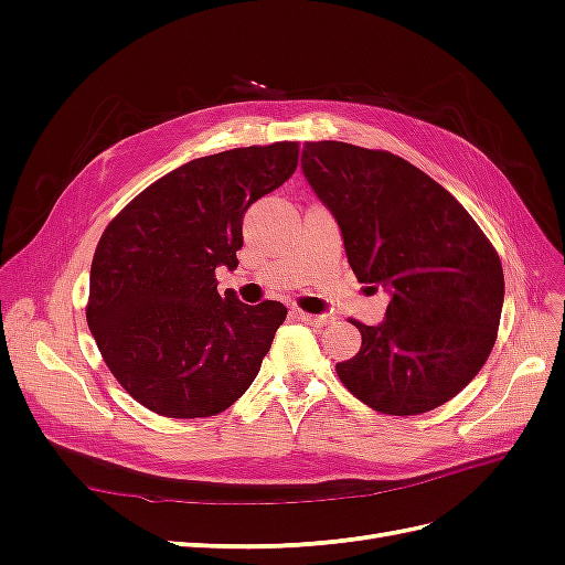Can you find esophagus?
I'll return each mask as SVG.
<instances>
[{
	"label": "esophagus",
	"mask_w": 565,
	"mask_h": 565,
	"mask_svg": "<svg viewBox=\"0 0 565 565\" xmlns=\"http://www.w3.org/2000/svg\"><path fill=\"white\" fill-rule=\"evenodd\" d=\"M292 316L303 320V322H311V324H330L332 318L330 316H316V313H306L301 309H292Z\"/></svg>",
	"instance_id": "34e87169"
}]
</instances>
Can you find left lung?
<instances>
[{
	"label": "left lung",
	"mask_w": 565,
	"mask_h": 565,
	"mask_svg": "<svg viewBox=\"0 0 565 565\" xmlns=\"http://www.w3.org/2000/svg\"><path fill=\"white\" fill-rule=\"evenodd\" d=\"M301 169L355 278L391 295L382 324L351 320L363 344L337 363L341 384L396 417L448 403L498 339L504 273L492 243L446 188L388 150L309 141Z\"/></svg>",
	"instance_id": "left-lung-1"
}]
</instances>
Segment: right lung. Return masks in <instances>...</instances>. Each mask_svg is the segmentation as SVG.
<instances>
[{"mask_svg":"<svg viewBox=\"0 0 565 565\" xmlns=\"http://www.w3.org/2000/svg\"><path fill=\"white\" fill-rule=\"evenodd\" d=\"M297 141L185 162L150 183L96 245L87 322L108 370L162 417H212L254 382L285 322L280 301L218 295L216 268L237 266L252 202L295 174Z\"/></svg>","mask_w":565,"mask_h":565,"instance_id":"obj_1","label":"right lung"}]
</instances>
